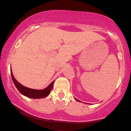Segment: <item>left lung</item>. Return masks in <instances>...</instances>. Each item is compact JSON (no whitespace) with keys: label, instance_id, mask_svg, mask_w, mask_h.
<instances>
[{"label":"left lung","instance_id":"obj_1","mask_svg":"<svg viewBox=\"0 0 131 131\" xmlns=\"http://www.w3.org/2000/svg\"><path fill=\"white\" fill-rule=\"evenodd\" d=\"M76 100H77V101H79V102H80V101H79V100H78V99H76Z\"/></svg>","mask_w":131,"mask_h":131}]
</instances>
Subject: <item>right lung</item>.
<instances>
[{"instance_id":"obj_1","label":"right lung","mask_w":131,"mask_h":131,"mask_svg":"<svg viewBox=\"0 0 131 131\" xmlns=\"http://www.w3.org/2000/svg\"><path fill=\"white\" fill-rule=\"evenodd\" d=\"M11 76L12 78L13 83H14L15 85L16 88H17V89L18 90L19 92L21 94L24 95L29 97V98L40 99L46 97L50 94L51 90L52 89V88H53L54 81H53L47 88L44 89L43 90L32 89L26 88V87L23 86V85L21 84H19V82L15 79V78L13 77V75L12 74V70Z\"/></svg>"}]
</instances>
